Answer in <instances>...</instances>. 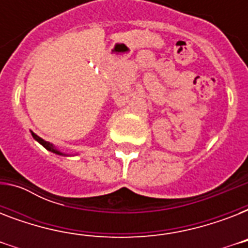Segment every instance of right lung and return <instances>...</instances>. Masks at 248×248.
I'll return each mask as SVG.
<instances>
[{"instance_id": "1", "label": "right lung", "mask_w": 248, "mask_h": 248, "mask_svg": "<svg viewBox=\"0 0 248 248\" xmlns=\"http://www.w3.org/2000/svg\"><path fill=\"white\" fill-rule=\"evenodd\" d=\"M32 136H33V138H34V139L37 140V141H38V143L42 144V145H44V147L46 148L47 151L54 152V153H58V155H63V153H60V152L58 151V149H55V148H54V145H52V144H50V143H48V141H45L44 139H41L40 136H37L36 134H34V132H32Z\"/></svg>"}]
</instances>
